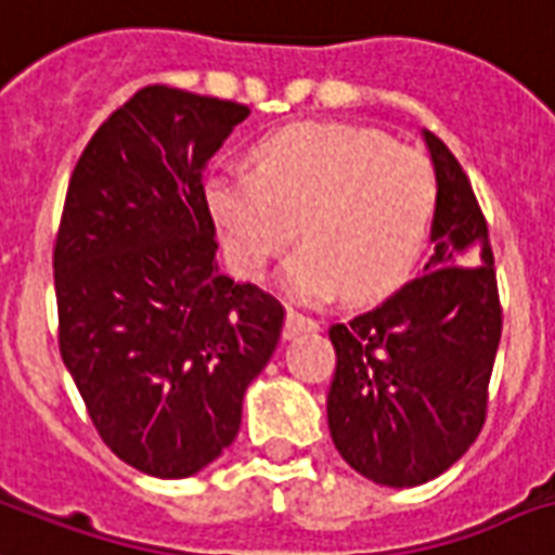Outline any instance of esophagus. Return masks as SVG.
I'll return each instance as SVG.
<instances>
[{"label": "esophagus", "mask_w": 555, "mask_h": 555, "mask_svg": "<svg viewBox=\"0 0 555 555\" xmlns=\"http://www.w3.org/2000/svg\"><path fill=\"white\" fill-rule=\"evenodd\" d=\"M320 323H317L314 317L302 314V311H294V308H287V317H285V337H296V334L302 332H317Z\"/></svg>", "instance_id": "esophagus-1"}]
</instances>
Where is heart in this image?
<instances>
[{
  "instance_id": "b5f03b06",
  "label": "heart",
  "mask_w": 555,
  "mask_h": 555,
  "mask_svg": "<svg viewBox=\"0 0 555 555\" xmlns=\"http://www.w3.org/2000/svg\"><path fill=\"white\" fill-rule=\"evenodd\" d=\"M256 171H215L206 206L232 264L259 279L291 247L285 264L302 299L340 291L372 302L404 282L428 247L439 206L437 168L413 147L361 125L296 121L261 139Z\"/></svg>"
}]
</instances>
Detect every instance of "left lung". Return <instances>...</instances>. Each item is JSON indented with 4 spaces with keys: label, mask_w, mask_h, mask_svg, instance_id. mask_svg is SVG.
Masks as SVG:
<instances>
[{
    "label": "left lung",
    "mask_w": 555,
    "mask_h": 555,
    "mask_svg": "<svg viewBox=\"0 0 555 555\" xmlns=\"http://www.w3.org/2000/svg\"><path fill=\"white\" fill-rule=\"evenodd\" d=\"M439 180L434 256L410 282L349 323L328 328L337 370L328 430L372 483L410 489L448 472L475 446L503 308L489 230L472 180L425 133Z\"/></svg>",
    "instance_id": "left-lung-1"
}]
</instances>
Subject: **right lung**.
Wrapping results in <instances>:
<instances>
[{
	"instance_id": "add662e5",
	"label": "right lung",
	"mask_w": 555,
	"mask_h": 555,
	"mask_svg": "<svg viewBox=\"0 0 555 555\" xmlns=\"http://www.w3.org/2000/svg\"><path fill=\"white\" fill-rule=\"evenodd\" d=\"M247 104L151 83L87 142L54 238L57 344L104 446L139 472H201L241 428L285 308L215 261L203 168Z\"/></svg>"
}]
</instances>
